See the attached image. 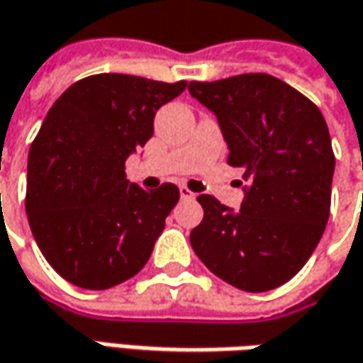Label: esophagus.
Wrapping results in <instances>:
<instances>
[{"instance_id": "esophagus-1", "label": "esophagus", "mask_w": 363, "mask_h": 363, "mask_svg": "<svg viewBox=\"0 0 363 363\" xmlns=\"http://www.w3.org/2000/svg\"><path fill=\"white\" fill-rule=\"evenodd\" d=\"M179 191H181V199H194V193L189 189V186H179Z\"/></svg>"}]
</instances>
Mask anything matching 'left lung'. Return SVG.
I'll return each mask as SVG.
<instances>
[{"mask_svg":"<svg viewBox=\"0 0 363 363\" xmlns=\"http://www.w3.org/2000/svg\"><path fill=\"white\" fill-rule=\"evenodd\" d=\"M219 120L227 162L245 170L241 211L199 194L196 257L223 281L259 294L287 283L315 251L330 219L335 157L319 108L269 74L191 82Z\"/></svg>","mask_w":363,"mask_h":363,"instance_id":"obj_1","label":"left lung"}]
</instances>
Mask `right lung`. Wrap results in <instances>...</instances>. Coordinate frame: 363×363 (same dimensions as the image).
Returning <instances> with one entry per match:
<instances>
[{
  "label": "right lung",
  "instance_id": "1",
  "mask_svg": "<svg viewBox=\"0 0 363 363\" xmlns=\"http://www.w3.org/2000/svg\"><path fill=\"white\" fill-rule=\"evenodd\" d=\"M186 82L94 74L54 102L28 157L26 211L45 261L84 289H110L146 265L179 189L144 191L124 162Z\"/></svg>",
  "mask_w": 363,
  "mask_h": 363
}]
</instances>
